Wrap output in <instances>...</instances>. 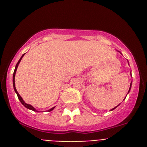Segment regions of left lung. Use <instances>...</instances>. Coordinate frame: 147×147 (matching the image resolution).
Here are the masks:
<instances>
[{"mask_svg": "<svg viewBox=\"0 0 147 147\" xmlns=\"http://www.w3.org/2000/svg\"><path fill=\"white\" fill-rule=\"evenodd\" d=\"M119 52H120V51H119ZM120 53H121V52H120ZM128 64H129V63H128ZM131 87H132V82L130 83V86H129V91H128V93H129V90H130V89H131ZM125 98H126V97H125ZM124 99H125V98H124ZM119 105H120V104H119ZM119 105H118V106H119ZM118 106H116V107H114V108H113L112 110H111V111H112V110H113L114 109H115V108H116V107H117Z\"/></svg>", "mask_w": 147, "mask_h": 147, "instance_id": "8db88e82", "label": "left lung"}]
</instances>
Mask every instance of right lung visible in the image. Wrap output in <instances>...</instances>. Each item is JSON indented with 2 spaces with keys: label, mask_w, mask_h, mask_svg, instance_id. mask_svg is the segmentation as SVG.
Returning a JSON list of instances; mask_svg holds the SVG:
<instances>
[{
  "label": "right lung",
  "mask_w": 147,
  "mask_h": 147,
  "mask_svg": "<svg viewBox=\"0 0 147 147\" xmlns=\"http://www.w3.org/2000/svg\"><path fill=\"white\" fill-rule=\"evenodd\" d=\"M24 55H25V54H23V55H22V57H20V59H19V61H18V63H17L16 66H15V71H14V74H13V88H14V90H15V93H17V96H18V98H19V100H20V102H21V104H22V105H23V106H24V107H26L27 109H29V110H33V111H35V112H39L38 110H36V109H35L34 107H33V106H32V105H28V104H26V103L25 102H24V101H23V98H22V97L20 96V94H19V93H18V90H17L16 88H15V74H16L17 69H18V65H19V63H20V61H21L22 58L23 57V56H24ZM54 108H55V107H52V108L49 109V110H48V111H49V112H50V111H51V110H54Z\"/></svg>",
  "instance_id": "add662e5"
}]
</instances>
